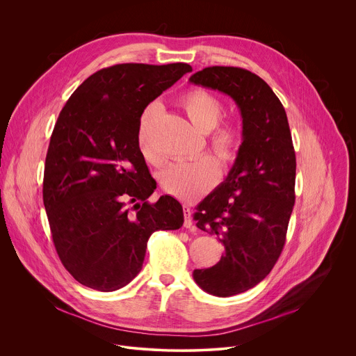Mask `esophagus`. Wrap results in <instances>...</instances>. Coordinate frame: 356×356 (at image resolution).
Here are the masks:
<instances>
[{
  "mask_svg": "<svg viewBox=\"0 0 356 356\" xmlns=\"http://www.w3.org/2000/svg\"><path fill=\"white\" fill-rule=\"evenodd\" d=\"M183 213H184V227L194 231L195 227H194V222H193V217H191V210L188 206H183Z\"/></svg>",
  "mask_w": 356,
  "mask_h": 356,
  "instance_id": "esophagus-1",
  "label": "esophagus"
}]
</instances>
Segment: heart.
<instances>
[{
	"label": "heart",
	"instance_id": "1",
	"mask_svg": "<svg viewBox=\"0 0 356 356\" xmlns=\"http://www.w3.org/2000/svg\"><path fill=\"white\" fill-rule=\"evenodd\" d=\"M179 106L190 122L201 132L209 134V143L220 162L228 165L236 159L242 140L239 127L234 121H222L221 101L204 88H191L186 91ZM161 110L156 104L147 106L138 122L136 140L143 159L150 165H159L161 156L156 154L152 136ZM220 180V166L211 156H201L188 162H179L169 166L161 176L162 187L170 195L194 201L210 191Z\"/></svg>",
	"mask_w": 356,
	"mask_h": 356
}]
</instances>
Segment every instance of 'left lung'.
I'll return each mask as SVG.
<instances>
[{"mask_svg":"<svg viewBox=\"0 0 356 356\" xmlns=\"http://www.w3.org/2000/svg\"><path fill=\"white\" fill-rule=\"evenodd\" d=\"M190 83L229 95L242 117L234 166L194 213L195 225L217 235L225 253L193 277L204 291L229 297L262 282L280 257L296 200V154L286 111L259 76L213 66L194 73Z\"/></svg>","mask_w":356,"mask_h":356,"instance_id":"1","label":"left lung"}]
</instances>
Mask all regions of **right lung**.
<instances>
[{
	"label": "right lung",
	"instance_id": "add662e5",
	"mask_svg": "<svg viewBox=\"0 0 356 356\" xmlns=\"http://www.w3.org/2000/svg\"><path fill=\"white\" fill-rule=\"evenodd\" d=\"M193 69L124 63L86 79L59 114L44 162L43 204L58 255L83 286L114 291L142 269L149 236L179 229L183 209L156 188L138 147L142 111Z\"/></svg>",
	"mask_w": 356,
	"mask_h": 356
}]
</instances>
